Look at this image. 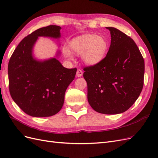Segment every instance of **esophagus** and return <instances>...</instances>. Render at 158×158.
<instances>
[{
  "label": "esophagus",
  "instance_id": "34e87169",
  "mask_svg": "<svg viewBox=\"0 0 158 158\" xmlns=\"http://www.w3.org/2000/svg\"><path fill=\"white\" fill-rule=\"evenodd\" d=\"M82 74H83V72L81 69H78L77 71H76V76H77L78 77H80V76H82Z\"/></svg>",
  "mask_w": 158,
  "mask_h": 158
}]
</instances>
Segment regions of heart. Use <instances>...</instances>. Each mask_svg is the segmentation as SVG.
<instances>
[{
  "label": "heart",
  "instance_id": "b5f03b06",
  "mask_svg": "<svg viewBox=\"0 0 158 158\" xmlns=\"http://www.w3.org/2000/svg\"><path fill=\"white\" fill-rule=\"evenodd\" d=\"M108 43L103 37L95 34H85L76 37L70 42V47L74 53L82 55L84 63L88 65H95L102 62L108 50ZM66 59H73V53L68 48H64Z\"/></svg>",
  "mask_w": 158,
  "mask_h": 158
}]
</instances>
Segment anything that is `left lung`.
<instances>
[{"mask_svg": "<svg viewBox=\"0 0 158 158\" xmlns=\"http://www.w3.org/2000/svg\"><path fill=\"white\" fill-rule=\"evenodd\" d=\"M111 41L99 63L84 68L88 99L95 111L121 113L139 97L144 85V60L135 42L121 31L106 27Z\"/></svg>", "mask_w": 158, "mask_h": 158, "instance_id": "obj_1", "label": "left lung"}]
</instances>
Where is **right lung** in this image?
Instances as JSON below:
<instances>
[{
    "instance_id": "obj_1",
    "label": "right lung",
    "mask_w": 158,
    "mask_h": 158,
    "mask_svg": "<svg viewBox=\"0 0 158 158\" xmlns=\"http://www.w3.org/2000/svg\"><path fill=\"white\" fill-rule=\"evenodd\" d=\"M58 26L40 28L25 37L8 63L9 91L12 99L26 114L45 117L56 114L63 106L66 88L77 69H66L56 59L37 61L32 48L39 36L60 37Z\"/></svg>"
}]
</instances>
